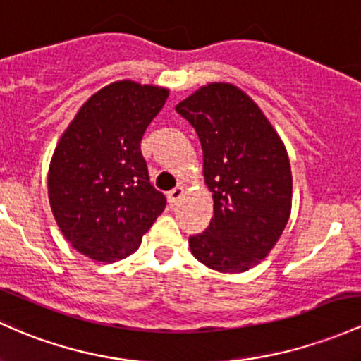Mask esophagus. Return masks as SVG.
Listing matches in <instances>:
<instances>
[{"mask_svg": "<svg viewBox=\"0 0 361 361\" xmlns=\"http://www.w3.org/2000/svg\"><path fill=\"white\" fill-rule=\"evenodd\" d=\"M181 197H183V187H176V188H173L171 192L168 193V200H169V204L174 205V204H176L178 200L181 199Z\"/></svg>", "mask_w": 361, "mask_h": 361, "instance_id": "34e87169", "label": "esophagus"}]
</instances>
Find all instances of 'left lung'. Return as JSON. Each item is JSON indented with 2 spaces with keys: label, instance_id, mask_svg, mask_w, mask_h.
<instances>
[{
  "label": "left lung",
  "instance_id": "1",
  "mask_svg": "<svg viewBox=\"0 0 361 361\" xmlns=\"http://www.w3.org/2000/svg\"><path fill=\"white\" fill-rule=\"evenodd\" d=\"M176 111L195 128L214 217L188 238L202 264L219 272L255 267L283 235L291 212L290 159L259 106L231 84H209Z\"/></svg>",
  "mask_w": 361,
  "mask_h": 361
}]
</instances>
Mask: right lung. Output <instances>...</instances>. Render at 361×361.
Here are the masks:
<instances>
[{"label":"right lung","mask_w":361,"mask_h":361,"mask_svg":"<svg viewBox=\"0 0 361 361\" xmlns=\"http://www.w3.org/2000/svg\"><path fill=\"white\" fill-rule=\"evenodd\" d=\"M162 87L114 82L78 109L49 164L47 193L71 247L114 262L140 247L166 197L150 185L140 140L168 99Z\"/></svg>","instance_id":"right-lung-1"}]
</instances>
